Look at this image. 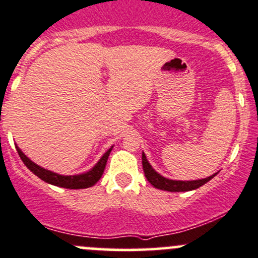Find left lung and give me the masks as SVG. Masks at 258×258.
<instances>
[{
    "label": "left lung",
    "instance_id": "obj_1",
    "mask_svg": "<svg viewBox=\"0 0 258 258\" xmlns=\"http://www.w3.org/2000/svg\"><path fill=\"white\" fill-rule=\"evenodd\" d=\"M142 165H143V170H145L146 178H147V180L150 181L152 185H153L154 188L161 189V190H167V191L194 190V189H198L202 185H204L205 183H208L210 179H213L216 175L215 173V174L210 175V177L205 179H198V180H190V181L170 180V179L162 177L161 174H158V173L151 167V164L148 163L147 158H146L145 153H142Z\"/></svg>",
    "mask_w": 258,
    "mask_h": 258
}]
</instances>
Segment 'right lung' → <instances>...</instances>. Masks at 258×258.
Returning <instances> with one entry per match:
<instances>
[{"instance_id":"1","label":"right lung","mask_w":258,"mask_h":258,"mask_svg":"<svg viewBox=\"0 0 258 258\" xmlns=\"http://www.w3.org/2000/svg\"><path fill=\"white\" fill-rule=\"evenodd\" d=\"M17 148V152L18 154H20L22 162H23V163L26 164V167L28 168L32 173H34L38 178L47 181V183L53 184V185L61 186V188L67 189H85L95 185V184L99 181V179L101 178L102 173H104L105 167H106L107 158L108 156H110L111 150H112V148H110V150L101 157V159L97 162L93 169L89 170L88 173H84V174L79 175H59L56 174V173L50 172V170L44 169V168L33 163L31 159L27 158V157L24 156V153L20 150V148Z\"/></svg>"}]
</instances>
